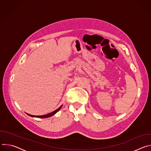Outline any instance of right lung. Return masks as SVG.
<instances>
[{
    "label": "right lung",
    "instance_id": "1",
    "mask_svg": "<svg viewBox=\"0 0 151 151\" xmlns=\"http://www.w3.org/2000/svg\"><path fill=\"white\" fill-rule=\"evenodd\" d=\"M61 108V106H60L59 108H58L57 110L54 111V112H51V113H50V114H48L47 115H41V116H35V115H30L29 114H27L29 116H32V117H37V118H48V117H50V116H52V115H55L58 111H59L60 110V109Z\"/></svg>",
    "mask_w": 151,
    "mask_h": 151
}]
</instances>
